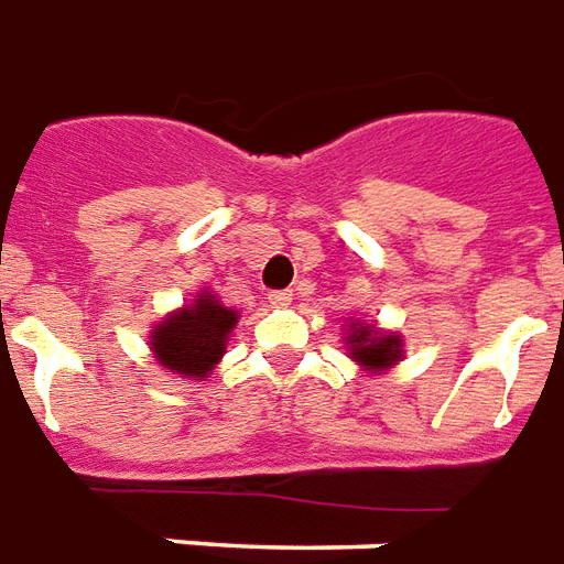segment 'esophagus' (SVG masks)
Returning a JSON list of instances; mask_svg holds the SVG:
<instances>
[{
    "instance_id": "1",
    "label": "esophagus",
    "mask_w": 564,
    "mask_h": 564,
    "mask_svg": "<svg viewBox=\"0 0 564 564\" xmlns=\"http://www.w3.org/2000/svg\"><path fill=\"white\" fill-rule=\"evenodd\" d=\"M291 291H273V294H270V303H273V306H276V310H282V306H291Z\"/></svg>"
}]
</instances>
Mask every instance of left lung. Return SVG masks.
Instances as JSON below:
<instances>
[{
  "label": "left lung",
  "instance_id": "obj_1",
  "mask_svg": "<svg viewBox=\"0 0 564 564\" xmlns=\"http://www.w3.org/2000/svg\"><path fill=\"white\" fill-rule=\"evenodd\" d=\"M345 345H348L351 360H357L369 372H384V369L393 367L402 357L400 336L376 330L372 324H351L348 336H345Z\"/></svg>",
  "mask_w": 564,
  "mask_h": 564
}]
</instances>
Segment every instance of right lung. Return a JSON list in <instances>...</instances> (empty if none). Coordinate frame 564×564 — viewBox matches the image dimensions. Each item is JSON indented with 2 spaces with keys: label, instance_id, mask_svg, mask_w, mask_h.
Segmentation results:
<instances>
[{
  "label": "right lung",
  "instance_id": "right-lung-1",
  "mask_svg": "<svg viewBox=\"0 0 564 564\" xmlns=\"http://www.w3.org/2000/svg\"><path fill=\"white\" fill-rule=\"evenodd\" d=\"M237 312L221 306L213 294H197L183 310L171 312L150 333L155 360L176 376L204 381L225 355V345L237 324Z\"/></svg>",
  "mask_w": 564,
  "mask_h": 564
}]
</instances>
